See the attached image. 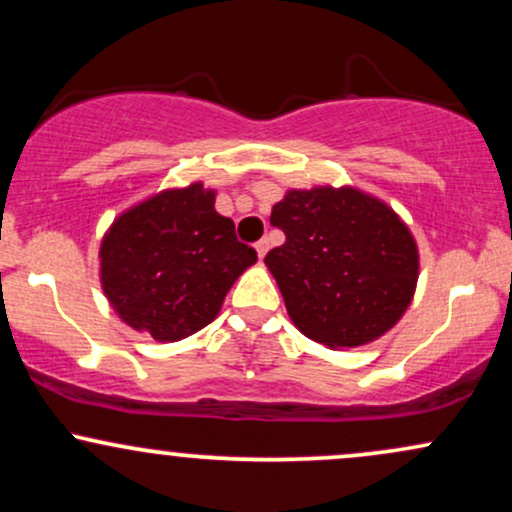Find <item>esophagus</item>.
I'll use <instances>...</instances> for the list:
<instances>
[{
  "label": "esophagus",
  "instance_id": "1",
  "mask_svg": "<svg viewBox=\"0 0 512 512\" xmlns=\"http://www.w3.org/2000/svg\"><path fill=\"white\" fill-rule=\"evenodd\" d=\"M255 250H257V257H260V260H262V257L267 255V250H269V240H267V238L257 240V243H255Z\"/></svg>",
  "mask_w": 512,
  "mask_h": 512
}]
</instances>
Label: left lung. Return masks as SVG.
I'll use <instances>...</instances> for the list:
<instances>
[{
	"mask_svg": "<svg viewBox=\"0 0 512 512\" xmlns=\"http://www.w3.org/2000/svg\"><path fill=\"white\" fill-rule=\"evenodd\" d=\"M269 221L286 243L264 262L308 339L330 349L368 344L409 308L419 250L385 202L354 187L291 190Z\"/></svg>",
	"mask_w": 512,
	"mask_h": 512,
	"instance_id": "1",
	"label": "left lung"
}]
</instances>
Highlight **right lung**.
Segmentation results:
<instances>
[{
  "label": "right lung",
  "instance_id": "1",
  "mask_svg": "<svg viewBox=\"0 0 512 512\" xmlns=\"http://www.w3.org/2000/svg\"><path fill=\"white\" fill-rule=\"evenodd\" d=\"M257 262L195 182L117 216L101 243V284L117 315L156 342H178L219 315L233 281Z\"/></svg>",
  "mask_w": 512,
  "mask_h": 512
}]
</instances>
